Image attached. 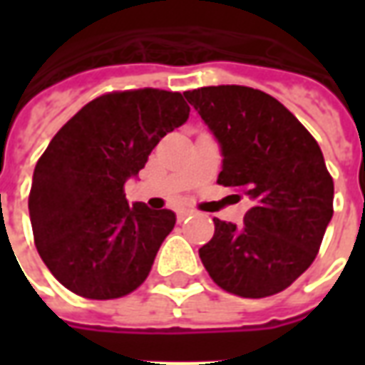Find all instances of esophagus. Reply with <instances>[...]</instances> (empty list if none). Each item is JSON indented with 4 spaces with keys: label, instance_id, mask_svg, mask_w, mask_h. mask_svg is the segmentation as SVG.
<instances>
[{
    "label": "esophagus",
    "instance_id": "esophagus-1",
    "mask_svg": "<svg viewBox=\"0 0 365 365\" xmlns=\"http://www.w3.org/2000/svg\"><path fill=\"white\" fill-rule=\"evenodd\" d=\"M191 215H193V211H191V209H182V211H178V221L180 222L185 221V219H190Z\"/></svg>",
    "mask_w": 365,
    "mask_h": 365
}]
</instances>
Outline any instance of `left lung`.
<instances>
[{
	"label": "left lung",
	"mask_w": 365,
	"mask_h": 365,
	"mask_svg": "<svg viewBox=\"0 0 365 365\" xmlns=\"http://www.w3.org/2000/svg\"><path fill=\"white\" fill-rule=\"evenodd\" d=\"M221 146L217 182L252 199L245 222L213 219L199 258L219 287L240 297L279 293L303 274L332 219L334 183L311 133L275 97L245 86L185 91Z\"/></svg>",
	"instance_id": "1"
}]
</instances>
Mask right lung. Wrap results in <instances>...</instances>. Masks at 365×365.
Instances as JSON below:
<instances>
[{
    "instance_id": "obj_1",
    "label": "right lung",
    "mask_w": 365,
    "mask_h": 365,
    "mask_svg": "<svg viewBox=\"0 0 365 365\" xmlns=\"http://www.w3.org/2000/svg\"><path fill=\"white\" fill-rule=\"evenodd\" d=\"M187 117L178 91H113L83 105L54 135L35 166L29 215L36 250L66 289L117 299L148 277L175 215L128 205L125 182Z\"/></svg>"
}]
</instances>
